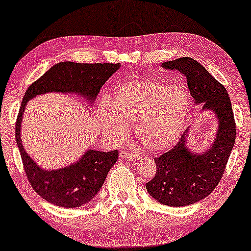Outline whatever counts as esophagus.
Listing matches in <instances>:
<instances>
[{"label":"esophagus","mask_w":251,"mask_h":251,"mask_svg":"<svg viewBox=\"0 0 251 251\" xmlns=\"http://www.w3.org/2000/svg\"><path fill=\"white\" fill-rule=\"evenodd\" d=\"M120 157L122 159H130V160H137V159H140L141 155H139L134 152H128V151L126 150H122L120 152Z\"/></svg>","instance_id":"34e87169"}]
</instances>
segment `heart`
Masks as SVG:
<instances>
[{
	"instance_id": "obj_1",
	"label": "heart",
	"mask_w": 251,
	"mask_h": 251,
	"mask_svg": "<svg viewBox=\"0 0 251 251\" xmlns=\"http://www.w3.org/2000/svg\"><path fill=\"white\" fill-rule=\"evenodd\" d=\"M190 101L186 90L149 79H134L119 84L112 106L103 101L99 120L108 137L121 140L134 125L135 135L151 151L167 149L178 138Z\"/></svg>"
}]
</instances>
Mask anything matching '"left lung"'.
I'll return each mask as SVG.
<instances>
[{
	"label": "left lung",
	"instance_id": "obj_1",
	"mask_svg": "<svg viewBox=\"0 0 251 251\" xmlns=\"http://www.w3.org/2000/svg\"><path fill=\"white\" fill-rule=\"evenodd\" d=\"M161 67L186 76L195 103L213 111L218 120L215 141L204 152L188 149L187 129L174 148L154 158L157 172L146 183L148 194L166 206L183 207L206 198L220 182L235 145L236 123L227 90L199 62L184 56Z\"/></svg>",
	"mask_w": 251,
	"mask_h": 251
}]
</instances>
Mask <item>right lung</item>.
Listing matches in <instances>:
<instances>
[{"label":"right lung","instance_id":"obj_1","mask_svg":"<svg viewBox=\"0 0 251 251\" xmlns=\"http://www.w3.org/2000/svg\"><path fill=\"white\" fill-rule=\"evenodd\" d=\"M120 67V63L60 62L33 82L24 94L15 123V139L28 182L48 202L63 208H76L88 203L101 189L106 175L117 162L119 152L89 149L68 167L42 169L26 153L21 140V122L27 102L40 94L60 92L76 93L92 104L102 85Z\"/></svg>","mask_w":251,"mask_h":251}]
</instances>
